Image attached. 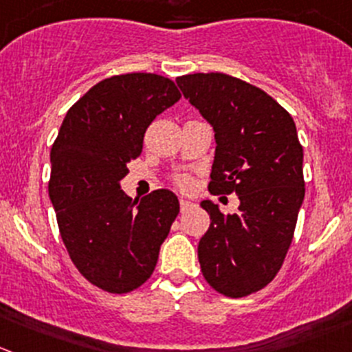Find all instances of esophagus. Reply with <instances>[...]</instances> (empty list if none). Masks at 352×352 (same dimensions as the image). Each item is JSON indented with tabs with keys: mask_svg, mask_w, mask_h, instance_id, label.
I'll use <instances>...</instances> for the list:
<instances>
[{
	"mask_svg": "<svg viewBox=\"0 0 352 352\" xmlns=\"http://www.w3.org/2000/svg\"><path fill=\"white\" fill-rule=\"evenodd\" d=\"M179 206H182V210H186V209H190V207H192L193 204L190 202V200H185V199H182V200H179Z\"/></svg>",
	"mask_w": 352,
	"mask_h": 352,
	"instance_id": "34e87169",
	"label": "esophagus"
}]
</instances>
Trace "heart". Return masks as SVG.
Wrapping results in <instances>:
<instances>
[{
  "instance_id": "b5f03b06",
  "label": "heart",
  "mask_w": 352,
  "mask_h": 352,
  "mask_svg": "<svg viewBox=\"0 0 352 352\" xmlns=\"http://www.w3.org/2000/svg\"><path fill=\"white\" fill-rule=\"evenodd\" d=\"M179 185L183 186V188H186V186L190 185V182H188V178H179Z\"/></svg>"
}]
</instances>
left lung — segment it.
I'll list each match as a JSON object with an SVG mask.
<instances>
[{
	"label": "left lung",
	"mask_w": 352,
	"mask_h": 352,
	"mask_svg": "<svg viewBox=\"0 0 352 352\" xmlns=\"http://www.w3.org/2000/svg\"><path fill=\"white\" fill-rule=\"evenodd\" d=\"M183 96L212 126V193H236L239 212L200 206L210 226L199 242L204 278L228 297L266 287L282 267L304 200L302 146L292 116L267 93L221 72L176 79Z\"/></svg>",
	"instance_id": "left-lung-1"
}]
</instances>
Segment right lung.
Returning <instances> with one entry per match:
<instances>
[{
	"mask_svg": "<svg viewBox=\"0 0 352 352\" xmlns=\"http://www.w3.org/2000/svg\"><path fill=\"white\" fill-rule=\"evenodd\" d=\"M179 98L164 76H112L70 107L52 146L48 190L60 235L82 276L107 292H131L150 278L179 212L169 190L140 202L120 190L146 128Z\"/></svg>",
	"mask_w": 352,
	"mask_h": 352,
	"instance_id": "1",
	"label": "right lung"
}]
</instances>
